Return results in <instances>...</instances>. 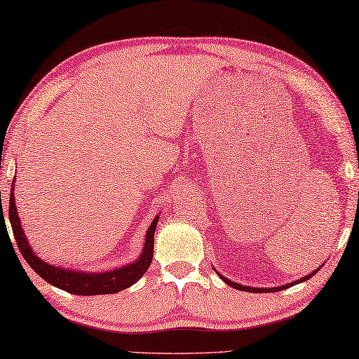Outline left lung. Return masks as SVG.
I'll return each mask as SVG.
<instances>
[{"instance_id":"left-lung-1","label":"left lung","mask_w":359,"mask_h":359,"mask_svg":"<svg viewBox=\"0 0 359 359\" xmlns=\"http://www.w3.org/2000/svg\"><path fill=\"white\" fill-rule=\"evenodd\" d=\"M318 272V269L316 270H313L312 273L310 275H307V277H304V278H301V280H297V281H292V283H290V285H283V286H278V287H250V286H243V285H238V283H233V281H231V280H227L226 277H222V275L219 273V277L226 281V283L229 285V286H232V287H235V290H240V291H248V292H275V291H281V290H286V287H290V286H292V285H297V283H301V281H305V280H309L310 277H313V275Z\"/></svg>"}]
</instances>
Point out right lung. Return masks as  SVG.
<instances>
[{"mask_svg": "<svg viewBox=\"0 0 359 359\" xmlns=\"http://www.w3.org/2000/svg\"><path fill=\"white\" fill-rule=\"evenodd\" d=\"M14 184L11 187V201H9V222L13 227V233L15 237L17 246H19L20 255L23 259L28 262L34 272L39 277H43L47 283L54 285L60 290L72 292V294L79 296H98V294H113V292H119L126 287L132 286L133 283L143 277L146 270L149 269L152 255H154V232L158 221V216H156L154 221L151 222V226L146 232V240L143 245V252L135 262L128 264V266H122L119 269L108 270V272H100V273H89V272H79V270H68L65 267L50 266L49 262H44L41 257L34 255L30 243L23 233V229L20 224L19 215H17L15 207V198H14ZM3 216V226L4 222V213L1 208Z\"/></svg>", "mask_w": 359, "mask_h": 359, "instance_id": "1", "label": "right lung"}]
</instances>
